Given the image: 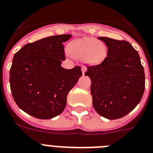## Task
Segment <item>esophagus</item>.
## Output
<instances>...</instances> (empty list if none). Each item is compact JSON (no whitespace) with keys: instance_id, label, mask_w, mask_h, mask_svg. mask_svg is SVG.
<instances>
[{"instance_id":"obj_1","label":"esophagus","mask_w":153,"mask_h":153,"mask_svg":"<svg viewBox=\"0 0 153 153\" xmlns=\"http://www.w3.org/2000/svg\"><path fill=\"white\" fill-rule=\"evenodd\" d=\"M82 74H84L85 72V71H86V67H85V66L82 67Z\"/></svg>"}]
</instances>
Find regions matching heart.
Segmentation results:
<instances>
[{"label": "heart", "mask_w": 153, "mask_h": 153, "mask_svg": "<svg viewBox=\"0 0 153 153\" xmlns=\"http://www.w3.org/2000/svg\"><path fill=\"white\" fill-rule=\"evenodd\" d=\"M71 56L76 59H83L86 63L96 64L105 58L106 49L105 45L92 38L76 39L68 45Z\"/></svg>", "instance_id": "heart-1"}]
</instances>
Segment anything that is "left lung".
<instances>
[{
  "label": "left lung",
  "instance_id": "8db88e82",
  "mask_svg": "<svg viewBox=\"0 0 153 153\" xmlns=\"http://www.w3.org/2000/svg\"><path fill=\"white\" fill-rule=\"evenodd\" d=\"M108 50L100 64L87 66L94 109L110 120L119 119L134 110L145 91V73L139 55L125 40L99 37Z\"/></svg>",
  "mask_w": 153,
  "mask_h": 153
}]
</instances>
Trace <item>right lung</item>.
<instances>
[{
    "mask_svg": "<svg viewBox=\"0 0 153 153\" xmlns=\"http://www.w3.org/2000/svg\"><path fill=\"white\" fill-rule=\"evenodd\" d=\"M71 35H58L25 45L13 57L10 69V86L19 108L39 119L61 114L67 96L82 72L80 66L65 69L63 43Z\"/></svg>",
    "mask_w": 153,
    "mask_h": 153,
    "instance_id": "add662e5",
    "label": "right lung"
}]
</instances>
